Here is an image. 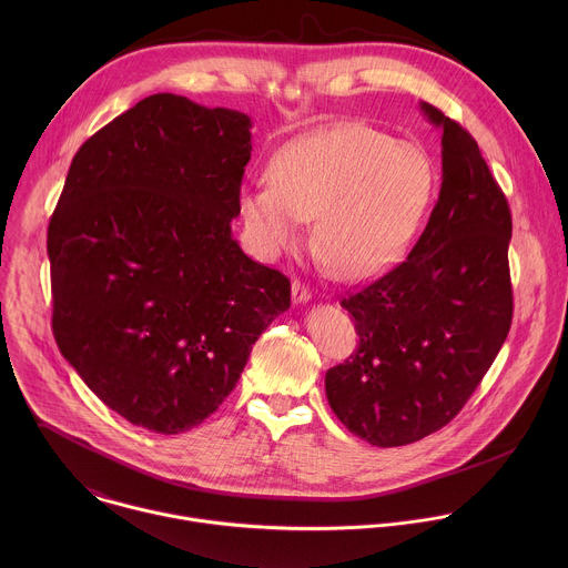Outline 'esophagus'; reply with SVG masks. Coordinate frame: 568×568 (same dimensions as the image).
I'll return each instance as SVG.
<instances>
[{
    "label": "esophagus",
    "mask_w": 568,
    "mask_h": 568,
    "mask_svg": "<svg viewBox=\"0 0 568 568\" xmlns=\"http://www.w3.org/2000/svg\"><path fill=\"white\" fill-rule=\"evenodd\" d=\"M311 297H313L311 288H308L304 282L295 280V282H293V302H295V304H304V302H308Z\"/></svg>",
    "instance_id": "esophagus-1"
}]
</instances>
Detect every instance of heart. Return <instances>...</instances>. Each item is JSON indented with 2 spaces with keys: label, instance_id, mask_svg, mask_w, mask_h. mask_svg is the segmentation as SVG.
<instances>
[{
  "label": "heart",
  "instance_id": "b5f03b06",
  "mask_svg": "<svg viewBox=\"0 0 568 568\" xmlns=\"http://www.w3.org/2000/svg\"><path fill=\"white\" fill-rule=\"evenodd\" d=\"M271 176L241 194L244 225L264 257L313 241L332 273L365 280L396 262L435 194L428 153L367 124H336L286 146Z\"/></svg>",
  "mask_w": 568,
  "mask_h": 568
}]
</instances>
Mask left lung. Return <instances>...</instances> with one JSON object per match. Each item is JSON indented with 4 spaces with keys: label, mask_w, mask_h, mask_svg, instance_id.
Here are the masks:
<instances>
[{
    "label": "left lung",
    "mask_w": 568,
    "mask_h": 568,
    "mask_svg": "<svg viewBox=\"0 0 568 568\" xmlns=\"http://www.w3.org/2000/svg\"><path fill=\"white\" fill-rule=\"evenodd\" d=\"M442 187L410 253L341 300L358 349L325 374L345 428L372 446L413 444L470 400L507 338L514 297L507 248L511 212L475 138L437 106Z\"/></svg>",
    "instance_id": "left-lung-1"
}]
</instances>
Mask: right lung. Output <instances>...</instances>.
Listing matches in <instances>:
<instances>
[{
  "label": "right lung",
  "mask_w": 568,
  "mask_h": 568,
  "mask_svg": "<svg viewBox=\"0 0 568 568\" xmlns=\"http://www.w3.org/2000/svg\"><path fill=\"white\" fill-rule=\"evenodd\" d=\"M251 120L155 93L74 155L48 227L52 332L84 385L176 435L236 387L291 280L232 236Z\"/></svg>",
  "instance_id": "obj_1"
}]
</instances>
